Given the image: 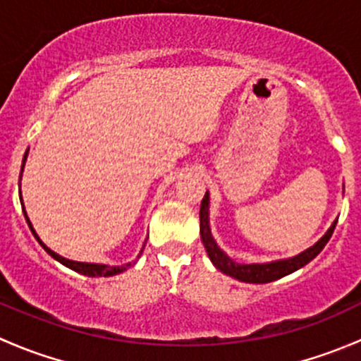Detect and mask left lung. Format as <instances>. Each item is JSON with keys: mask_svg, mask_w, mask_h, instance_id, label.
Segmentation results:
<instances>
[{"mask_svg": "<svg viewBox=\"0 0 361 361\" xmlns=\"http://www.w3.org/2000/svg\"><path fill=\"white\" fill-rule=\"evenodd\" d=\"M207 207H209V194L206 192V195H204L201 202V211H199V218H201V239L204 243V248H206L207 255H209L211 262L214 264V267H216L218 271L224 272V274L239 279V281L257 283V285L276 281V279L292 274V272L304 267L305 264H309L312 258L318 257L319 251L325 248V245L330 241V238H332L334 234V228H336L337 225V221H334L332 227L329 228V232H326L312 248L305 250L304 253L297 255V257L293 258H288V260H278L271 262V264H238V262L228 258L224 251L218 248L214 239L211 238L209 224H207Z\"/></svg>", "mask_w": 361, "mask_h": 361, "instance_id": "obj_1", "label": "left lung"}]
</instances>
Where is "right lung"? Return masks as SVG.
I'll list each match as a JSON object with an SVG mask.
<instances>
[{"label": "right lung", "instance_id": "1", "mask_svg": "<svg viewBox=\"0 0 361 361\" xmlns=\"http://www.w3.org/2000/svg\"><path fill=\"white\" fill-rule=\"evenodd\" d=\"M24 216H25V220H27L29 228H31V232H32V234H35L36 241H38L39 245L43 246V250H45L47 253L50 255V257H54V258H56V260H59L63 265H66V267L73 269V271L80 272V274L89 276V278H99V276H104V278H106V276H115V274H118V272H123V271H126V269H129L130 265H133V264H127V265H101V264H83V262L68 260V258H64V257H61V255H57L56 251L47 248V246L43 245L42 241H39L38 235H36L35 228H32V225H31V221H29V218H27V214H25V211H24Z\"/></svg>", "mask_w": 361, "mask_h": 361}]
</instances>
